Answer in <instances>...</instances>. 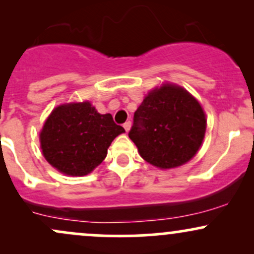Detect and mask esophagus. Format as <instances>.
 <instances>
[{
    "mask_svg": "<svg viewBox=\"0 0 254 254\" xmlns=\"http://www.w3.org/2000/svg\"><path fill=\"white\" fill-rule=\"evenodd\" d=\"M123 127H124L125 131H127V132H129L130 127H131V123H130V122H127V123H125V124L123 125Z\"/></svg>",
    "mask_w": 254,
    "mask_h": 254,
    "instance_id": "34e87169",
    "label": "esophagus"
}]
</instances>
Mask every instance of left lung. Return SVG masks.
Listing matches in <instances>:
<instances>
[{
  "label": "left lung",
  "instance_id": "1",
  "mask_svg": "<svg viewBox=\"0 0 254 254\" xmlns=\"http://www.w3.org/2000/svg\"><path fill=\"white\" fill-rule=\"evenodd\" d=\"M205 130L206 116L199 101L179 84L164 82L144 97L129 137L144 161L171 170L196 155Z\"/></svg>",
  "mask_w": 254,
  "mask_h": 254
}]
</instances>
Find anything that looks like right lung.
Returning <instances> with one entry per match:
<instances>
[{
    "label": "right lung",
    "instance_id": "1",
    "mask_svg": "<svg viewBox=\"0 0 254 254\" xmlns=\"http://www.w3.org/2000/svg\"><path fill=\"white\" fill-rule=\"evenodd\" d=\"M124 132L110 113H99L90 101H72L51 111L39 132L40 149L58 172L83 177L104 161L113 139Z\"/></svg>",
    "mask_w": 254,
    "mask_h": 254
}]
</instances>
